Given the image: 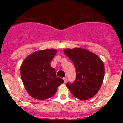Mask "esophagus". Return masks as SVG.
Instances as JSON below:
<instances>
[{
    "mask_svg": "<svg viewBox=\"0 0 123 123\" xmlns=\"http://www.w3.org/2000/svg\"><path fill=\"white\" fill-rule=\"evenodd\" d=\"M63 80H64V82H67V77H64V78H63Z\"/></svg>",
    "mask_w": 123,
    "mask_h": 123,
    "instance_id": "34e87169",
    "label": "esophagus"
}]
</instances>
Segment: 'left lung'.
Returning <instances> with one entry per match:
<instances>
[{"mask_svg": "<svg viewBox=\"0 0 123 123\" xmlns=\"http://www.w3.org/2000/svg\"><path fill=\"white\" fill-rule=\"evenodd\" d=\"M64 53L72 61L76 71L73 83H67L71 94L81 100L92 98L98 92L104 78V63L97 55L81 48L67 49Z\"/></svg>", "mask_w": 123, "mask_h": 123, "instance_id": "left-lung-1", "label": "left lung"}]
</instances>
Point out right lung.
Masks as SVG:
<instances>
[{"label":"right lung","mask_w":123,"mask_h":123,"mask_svg":"<svg viewBox=\"0 0 123 123\" xmlns=\"http://www.w3.org/2000/svg\"><path fill=\"white\" fill-rule=\"evenodd\" d=\"M56 54L55 49L34 52L25 58L20 68L21 79L28 94L44 100L55 95L57 87L64 82L56 76L50 62Z\"/></svg>","instance_id":"right-lung-1"}]
</instances>
